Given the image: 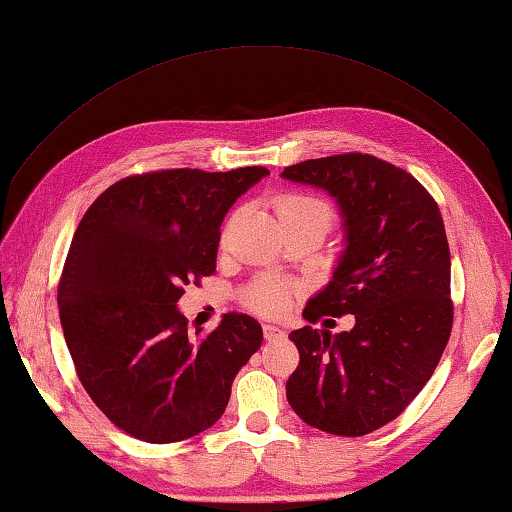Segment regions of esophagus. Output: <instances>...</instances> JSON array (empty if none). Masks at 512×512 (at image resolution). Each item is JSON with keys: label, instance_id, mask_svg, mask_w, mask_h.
Masks as SVG:
<instances>
[{"label": "esophagus", "instance_id": "esophagus-1", "mask_svg": "<svg viewBox=\"0 0 512 512\" xmlns=\"http://www.w3.org/2000/svg\"><path fill=\"white\" fill-rule=\"evenodd\" d=\"M264 336H266V341H282V339H287V332L277 325H264Z\"/></svg>", "mask_w": 512, "mask_h": 512}]
</instances>
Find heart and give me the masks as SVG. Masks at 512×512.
<instances>
[{"mask_svg":"<svg viewBox=\"0 0 512 512\" xmlns=\"http://www.w3.org/2000/svg\"><path fill=\"white\" fill-rule=\"evenodd\" d=\"M275 207H277V216H280V221L291 219V216H302V214H318V216H325L329 221L327 205L314 196L289 194V196H282ZM248 302L250 307H255L257 311H264V314H277V311H282L284 305H287V289H284L282 284L262 282L250 291Z\"/></svg>","mask_w":512,"mask_h":512,"instance_id":"obj_1","label":"heart"}]
</instances>
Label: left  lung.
<instances>
[{
  "instance_id": "8db88e82",
  "label": "left lung",
  "mask_w": 512,
  "mask_h": 512,
  "mask_svg": "<svg viewBox=\"0 0 512 512\" xmlns=\"http://www.w3.org/2000/svg\"><path fill=\"white\" fill-rule=\"evenodd\" d=\"M323 189L341 216L343 250L302 311L354 316L348 332L293 329L300 363L287 400L302 422L334 436H366L395 420L436 370L452 332V259L443 216L411 173L375 155L345 153L284 169Z\"/></svg>"
}]
</instances>
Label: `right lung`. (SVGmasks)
Listing matches in <instances>:
<instances>
[{"label":"right lung","mask_w":512,"mask_h":512,"mask_svg":"<svg viewBox=\"0 0 512 512\" xmlns=\"http://www.w3.org/2000/svg\"><path fill=\"white\" fill-rule=\"evenodd\" d=\"M264 167L171 169L108 187L74 232L58 287L67 350L92 402L146 443L198 436L221 418L264 341L246 314L187 329L183 287L214 273L221 223Z\"/></svg>","instance_id":"add662e5"}]
</instances>
